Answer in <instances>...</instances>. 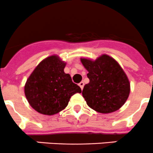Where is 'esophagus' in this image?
Instances as JSON below:
<instances>
[{
  "instance_id": "esophagus-1",
  "label": "esophagus",
  "mask_w": 153,
  "mask_h": 153,
  "mask_svg": "<svg viewBox=\"0 0 153 153\" xmlns=\"http://www.w3.org/2000/svg\"><path fill=\"white\" fill-rule=\"evenodd\" d=\"M78 85L80 86V87H81V89H83V88H84V83L83 82V81H81V83H79V84H78Z\"/></svg>"
}]
</instances>
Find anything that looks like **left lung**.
Instances as JSON below:
<instances>
[{
    "mask_svg": "<svg viewBox=\"0 0 153 153\" xmlns=\"http://www.w3.org/2000/svg\"><path fill=\"white\" fill-rule=\"evenodd\" d=\"M88 71L89 84L82 95L90 108L100 113L118 110L126 102L130 92V84L124 71L112 57L102 55L95 61L81 58Z\"/></svg>",
    "mask_w": 153,
    "mask_h": 153,
    "instance_id": "left-lung-1",
    "label": "left lung"
}]
</instances>
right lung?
Instances as JSON below:
<instances>
[{
	"label": "right lung",
	"instance_id": "1",
	"mask_svg": "<svg viewBox=\"0 0 153 153\" xmlns=\"http://www.w3.org/2000/svg\"><path fill=\"white\" fill-rule=\"evenodd\" d=\"M65 66L58 55H51L35 67L27 79L24 86L26 98L39 113H58L67 107L71 96L81 92L70 75L64 72Z\"/></svg>",
	"mask_w": 153,
	"mask_h": 153
}]
</instances>
